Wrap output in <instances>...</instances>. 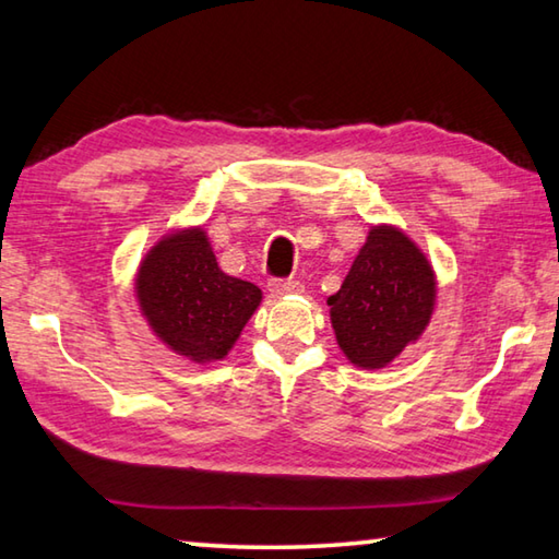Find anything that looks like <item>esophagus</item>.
<instances>
[{
  "label": "esophagus",
  "mask_w": 559,
  "mask_h": 559,
  "mask_svg": "<svg viewBox=\"0 0 559 559\" xmlns=\"http://www.w3.org/2000/svg\"><path fill=\"white\" fill-rule=\"evenodd\" d=\"M271 290L276 293V296H296V293H302V283L298 281H281V278H273L271 283Z\"/></svg>",
  "instance_id": "obj_1"
}]
</instances>
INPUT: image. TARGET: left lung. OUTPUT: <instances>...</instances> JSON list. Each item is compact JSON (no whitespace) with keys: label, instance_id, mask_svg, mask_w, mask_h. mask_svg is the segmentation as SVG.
Wrapping results in <instances>:
<instances>
[{"label":"left lung","instance_id":"8db88e82","mask_svg":"<svg viewBox=\"0 0 559 559\" xmlns=\"http://www.w3.org/2000/svg\"><path fill=\"white\" fill-rule=\"evenodd\" d=\"M328 306L343 355L362 370H382L427 330L437 306V273L402 229L370 226Z\"/></svg>","mask_w":559,"mask_h":559}]
</instances>
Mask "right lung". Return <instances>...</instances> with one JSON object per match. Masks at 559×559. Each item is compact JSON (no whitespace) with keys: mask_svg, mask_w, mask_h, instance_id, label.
<instances>
[{"mask_svg":"<svg viewBox=\"0 0 559 559\" xmlns=\"http://www.w3.org/2000/svg\"><path fill=\"white\" fill-rule=\"evenodd\" d=\"M135 298L153 335L175 355L206 365L224 359L263 293L226 276L202 226L165 234L135 273Z\"/></svg>","mask_w":559,"mask_h":559,"instance_id":"obj_1","label":"right lung"}]
</instances>
